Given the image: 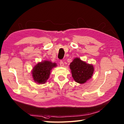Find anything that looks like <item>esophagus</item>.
Segmentation results:
<instances>
[{"instance_id": "34e87169", "label": "esophagus", "mask_w": 124, "mask_h": 124, "mask_svg": "<svg viewBox=\"0 0 124 124\" xmlns=\"http://www.w3.org/2000/svg\"><path fill=\"white\" fill-rule=\"evenodd\" d=\"M60 66L61 67H64V63H63V62L62 61H60Z\"/></svg>"}]
</instances>
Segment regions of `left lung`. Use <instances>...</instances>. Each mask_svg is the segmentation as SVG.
<instances>
[{
	"instance_id": "8db88e82",
	"label": "left lung",
	"mask_w": 124,
	"mask_h": 124,
	"mask_svg": "<svg viewBox=\"0 0 124 124\" xmlns=\"http://www.w3.org/2000/svg\"><path fill=\"white\" fill-rule=\"evenodd\" d=\"M70 68L73 79L79 84L85 83L91 79L94 72L93 65L87 63L79 57L73 60L70 63Z\"/></svg>"
}]
</instances>
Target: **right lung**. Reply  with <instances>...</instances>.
Masks as SVG:
<instances>
[{
  "label": "right lung",
  "mask_w": 124,
  "mask_h": 124,
  "mask_svg": "<svg viewBox=\"0 0 124 124\" xmlns=\"http://www.w3.org/2000/svg\"><path fill=\"white\" fill-rule=\"evenodd\" d=\"M57 65L51 61L44 60L35 64L32 70L33 80L38 84H43L49 78L51 70Z\"/></svg>",
  "instance_id": "add662e5"
}]
</instances>
